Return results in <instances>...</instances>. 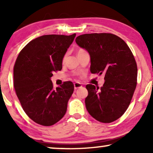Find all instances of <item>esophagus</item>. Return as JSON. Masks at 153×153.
<instances>
[{
    "label": "esophagus",
    "instance_id": "34e87169",
    "mask_svg": "<svg viewBox=\"0 0 153 153\" xmlns=\"http://www.w3.org/2000/svg\"><path fill=\"white\" fill-rule=\"evenodd\" d=\"M74 89L76 90L79 88H81L82 87V84H81V83H79V82H76L74 83Z\"/></svg>",
    "mask_w": 153,
    "mask_h": 153
}]
</instances>
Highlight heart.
I'll list each match as a JSON object with an SVG mask.
<instances>
[{
    "label": "heart",
    "instance_id": "1",
    "mask_svg": "<svg viewBox=\"0 0 153 153\" xmlns=\"http://www.w3.org/2000/svg\"><path fill=\"white\" fill-rule=\"evenodd\" d=\"M82 51H84V50L83 49H79L78 50V51H77V53H81V52H82Z\"/></svg>",
    "mask_w": 153,
    "mask_h": 153
}]
</instances>
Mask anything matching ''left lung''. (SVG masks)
I'll list each match as a JSON object with an SVG mask.
<instances>
[{
    "label": "left lung",
    "instance_id": "1",
    "mask_svg": "<svg viewBox=\"0 0 153 153\" xmlns=\"http://www.w3.org/2000/svg\"><path fill=\"white\" fill-rule=\"evenodd\" d=\"M76 43L88 52L93 74H104L101 88L88 84L86 109L95 120L104 123L116 120L126 111L137 86V66L125 41L111 33L79 35Z\"/></svg>",
    "mask_w": 153,
    "mask_h": 153
}]
</instances>
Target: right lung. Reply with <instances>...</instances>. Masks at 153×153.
Instances as JSON below:
<instances>
[{
  "label": "right lung",
  "mask_w": 153,
  "mask_h": 153,
  "mask_svg": "<svg viewBox=\"0 0 153 153\" xmlns=\"http://www.w3.org/2000/svg\"><path fill=\"white\" fill-rule=\"evenodd\" d=\"M76 34L46 35L25 46L14 67V87L23 109L31 120L51 126L65 114L74 84L65 81L53 88V72L62 70V62Z\"/></svg>",
  "instance_id": "1"
}]
</instances>
